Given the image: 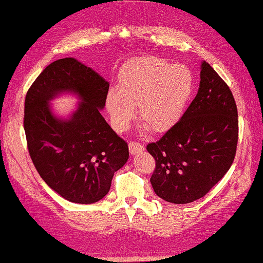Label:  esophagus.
Returning a JSON list of instances; mask_svg holds the SVG:
<instances>
[{
	"instance_id": "1",
	"label": "esophagus",
	"mask_w": 263,
	"mask_h": 263,
	"mask_svg": "<svg viewBox=\"0 0 263 263\" xmlns=\"http://www.w3.org/2000/svg\"><path fill=\"white\" fill-rule=\"evenodd\" d=\"M128 146H129V152L132 155H136L137 152H141L144 150V145L137 142H130L129 144H128Z\"/></svg>"
}]
</instances>
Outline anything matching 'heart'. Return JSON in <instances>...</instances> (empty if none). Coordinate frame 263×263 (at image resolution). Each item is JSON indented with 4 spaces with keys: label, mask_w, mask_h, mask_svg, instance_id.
I'll return each mask as SVG.
<instances>
[{
    "label": "heart",
    "mask_w": 263,
    "mask_h": 263,
    "mask_svg": "<svg viewBox=\"0 0 263 263\" xmlns=\"http://www.w3.org/2000/svg\"><path fill=\"white\" fill-rule=\"evenodd\" d=\"M193 91V77L184 65H172L157 57L127 64L117 89L106 96V108L117 132H125L135 118L136 105L145 128L156 133L172 129L180 121Z\"/></svg>",
    "instance_id": "b5f03b06"
}]
</instances>
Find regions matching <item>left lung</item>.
Masks as SVG:
<instances>
[{"label": "left lung", "instance_id": "8db88e82", "mask_svg": "<svg viewBox=\"0 0 263 263\" xmlns=\"http://www.w3.org/2000/svg\"><path fill=\"white\" fill-rule=\"evenodd\" d=\"M198 92L176 125L147 144L155 158L151 184L173 204L204 197L229 171L238 142V113L232 92L209 63L200 66Z\"/></svg>", "mask_w": 263, "mask_h": 263}]
</instances>
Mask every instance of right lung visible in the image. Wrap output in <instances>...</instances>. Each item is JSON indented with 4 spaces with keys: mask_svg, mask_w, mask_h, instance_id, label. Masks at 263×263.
Masks as SVG:
<instances>
[{
    "mask_svg": "<svg viewBox=\"0 0 263 263\" xmlns=\"http://www.w3.org/2000/svg\"><path fill=\"white\" fill-rule=\"evenodd\" d=\"M108 82L76 58L51 63L33 82L25 98L24 129L29 156L40 176L59 196L92 204L110 191L113 175L129 157L128 144L101 115ZM65 92L82 102L63 119L48 102Z\"/></svg>",
    "mask_w": 263,
    "mask_h": 263,
    "instance_id": "1",
    "label": "right lung"
}]
</instances>
